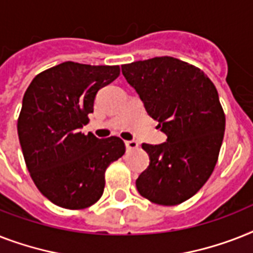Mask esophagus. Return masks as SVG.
Wrapping results in <instances>:
<instances>
[{
    "label": "esophagus",
    "mask_w": 253,
    "mask_h": 253,
    "mask_svg": "<svg viewBox=\"0 0 253 253\" xmlns=\"http://www.w3.org/2000/svg\"><path fill=\"white\" fill-rule=\"evenodd\" d=\"M125 144H126L127 149H136L139 147V143L136 140H127L125 141Z\"/></svg>",
    "instance_id": "obj_1"
}]
</instances>
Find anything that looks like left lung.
Returning <instances> with one entry per match:
<instances>
[{
	"label": "left lung",
	"mask_w": 253,
	"mask_h": 253,
	"mask_svg": "<svg viewBox=\"0 0 253 253\" xmlns=\"http://www.w3.org/2000/svg\"><path fill=\"white\" fill-rule=\"evenodd\" d=\"M122 74L168 135L162 144H141L151 162L137 191L155 204H180L204 186L218 160L226 122L218 92L199 67L168 55L122 65Z\"/></svg>",
	"instance_id": "8db88e82"
}]
</instances>
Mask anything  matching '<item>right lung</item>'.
Returning a JSON list of instances; mask_svg holds the SVG:
<instances>
[{
	"instance_id": "add662e5",
	"label": "right lung",
	"mask_w": 253,
	"mask_h": 253,
	"mask_svg": "<svg viewBox=\"0 0 253 253\" xmlns=\"http://www.w3.org/2000/svg\"><path fill=\"white\" fill-rule=\"evenodd\" d=\"M120 73V66L67 61L38 74L24 93L18 136L27 169L41 194L61 208L94 204L108 166L125 155L121 137L97 139L80 131L98 89Z\"/></svg>"
}]
</instances>
